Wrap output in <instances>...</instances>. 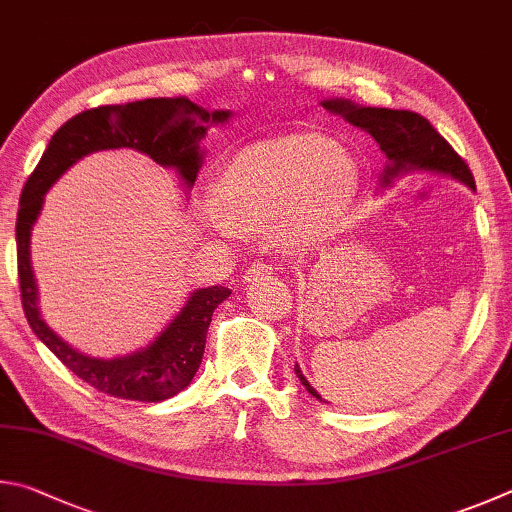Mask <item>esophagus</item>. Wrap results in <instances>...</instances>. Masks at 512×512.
<instances>
[{
  "instance_id": "34e87169",
  "label": "esophagus",
  "mask_w": 512,
  "mask_h": 512,
  "mask_svg": "<svg viewBox=\"0 0 512 512\" xmlns=\"http://www.w3.org/2000/svg\"><path fill=\"white\" fill-rule=\"evenodd\" d=\"M272 274V267L270 265H265V263H254L249 267V270L245 272V281L249 283V281H256V279H261V276H270Z\"/></svg>"
}]
</instances>
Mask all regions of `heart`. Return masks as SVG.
Listing matches in <instances>:
<instances>
[{"label":"heart","instance_id":"obj_1","mask_svg":"<svg viewBox=\"0 0 512 512\" xmlns=\"http://www.w3.org/2000/svg\"><path fill=\"white\" fill-rule=\"evenodd\" d=\"M360 191V166L324 134H283L238 150L220 168L200 213L213 231L274 227L290 251L324 245Z\"/></svg>","mask_w":512,"mask_h":512}]
</instances>
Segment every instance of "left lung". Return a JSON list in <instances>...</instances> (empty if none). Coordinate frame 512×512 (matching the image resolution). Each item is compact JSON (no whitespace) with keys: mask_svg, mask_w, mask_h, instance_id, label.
<instances>
[{"mask_svg":"<svg viewBox=\"0 0 512 512\" xmlns=\"http://www.w3.org/2000/svg\"><path fill=\"white\" fill-rule=\"evenodd\" d=\"M321 105L328 112L342 116L355 128L369 132L378 141L380 150L387 157V166L380 175V188H387L393 184V179L420 170V173L452 177L456 182L468 186L470 191H477L468 164L456 155L450 143L432 128V123L425 116L409 110L357 105L348 98H328V101H321ZM294 373H297V378L312 398L326 402L308 382L306 375L301 373L299 364H294Z\"/></svg>","mask_w":512,"mask_h":512,"instance_id":"obj_1","label":"left lung"}]
</instances>
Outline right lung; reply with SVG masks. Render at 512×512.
Here are the masks:
<instances>
[{"instance_id":"1","label":"right lung","mask_w":512,"mask_h":512,"mask_svg":"<svg viewBox=\"0 0 512 512\" xmlns=\"http://www.w3.org/2000/svg\"><path fill=\"white\" fill-rule=\"evenodd\" d=\"M229 119V110L209 112L188 98H146L125 105L94 107L58 128L40 164L26 179L15 224L17 274L26 321L35 337L71 373L107 396L161 402L184 391L202 364L213 310L231 290L222 285L193 290L168 326L134 353L103 360L76 351L47 326L38 306V283L31 267V231L42 213L44 195L76 161L98 150L116 148H132L159 166L173 168L186 191H191L204 161L202 139L213 125H224Z\"/></svg>"}]
</instances>
